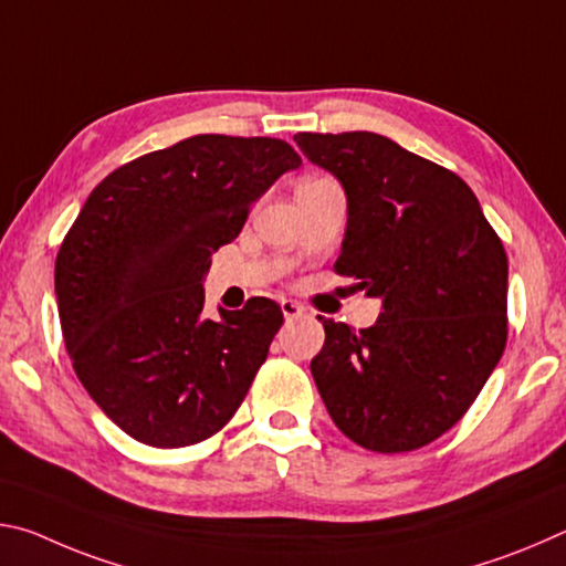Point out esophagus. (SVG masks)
I'll use <instances>...</instances> for the list:
<instances>
[{"label": "esophagus", "instance_id": "34e87169", "mask_svg": "<svg viewBox=\"0 0 566 566\" xmlns=\"http://www.w3.org/2000/svg\"><path fill=\"white\" fill-rule=\"evenodd\" d=\"M280 306H282V314H284V319H286V322H292V319H296V317H302V314L306 312L300 302H292V300H282V302H280Z\"/></svg>", "mask_w": 566, "mask_h": 566}]
</instances>
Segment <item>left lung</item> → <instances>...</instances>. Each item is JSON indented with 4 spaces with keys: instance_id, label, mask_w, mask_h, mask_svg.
<instances>
[{
    "instance_id": "1",
    "label": "left lung",
    "mask_w": 566,
    "mask_h": 566,
    "mask_svg": "<svg viewBox=\"0 0 566 566\" xmlns=\"http://www.w3.org/2000/svg\"><path fill=\"white\" fill-rule=\"evenodd\" d=\"M294 142L347 195L334 272L381 296L367 329L319 317L312 377L352 442L411 452L464 417L502 357L504 244L462 177L381 134L300 132Z\"/></svg>"
}]
</instances>
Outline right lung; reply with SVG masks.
I'll list each match as a JSON object with an SVG mask.
<instances>
[{
    "label": "right lung",
    "instance_id": "1",
    "mask_svg": "<svg viewBox=\"0 0 566 566\" xmlns=\"http://www.w3.org/2000/svg\"><path fill=\"white\" fill-rule=\"evenodd\" d=\"M302 157L284 139L197 134L92 189L60 247L54 292L76 377L122 432L175 449L242 405L284 314L266 296L205 314L212 252Z\"/></svg>",
    "mask_w": 566,
    "mask_h": 566
}]
</instances>
